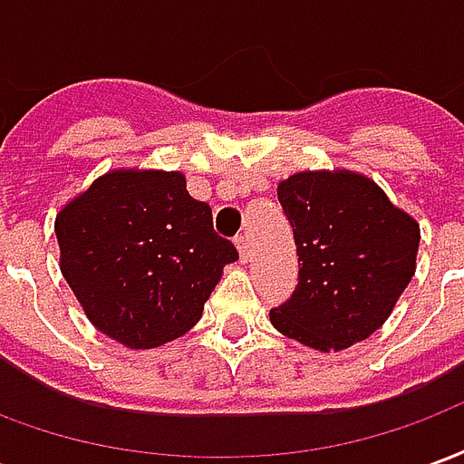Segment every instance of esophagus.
<instances>
[{"instance_id":"34e87169","label":"esophagus","mask_w":464,"mask_h":464,"mask_svg":"<svg viewBox=\"0 0 464 464\" xmlns=\"http://www.w3.org/2000/svg\"><path fill=\"white\" fill-rule=\"evenodd\" d=\"M236 246H238V253H241V261H248V256H251V246H248V238L246 236H236Z\"/></svg>"}]
</instances>
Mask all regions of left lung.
<instances>
[{"instance_id": "1", "label": "left lung", "mask_w": 464, "mask_h": 464, "mask_svg": "<svg viewBox=\"0 0 464 464\" xmlns=\"http://www.w3.org/2000/svg\"><path fill=\"white\" fill-rule=\"evenodd\" d=\"M293 226L298 285L273 328L321 353L365 341L415 276L420 223L362 173L301 171L278 183Z\"/></svg>"}]
</instances>
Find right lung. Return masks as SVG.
Segmentation results:
<instances>
[{
  "label": "right lung",
  "instance_id": "add662e5",
  "mask_svg": "<svg viewBox=\"0 0 464 464\" xmlns=\"http://www.w3.org/2000/svg\"><path fill=\"white\" fill-rule=\"evenodd\" d=\"M54 233L59 268L86 318L131 350L191 331L223 266L238 261L179 171L104 173L56 213Z\"/></svg>",
  "mask_w": 464,
  "mask_h": 464
}]
</instances>
